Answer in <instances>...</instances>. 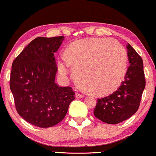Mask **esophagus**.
Listing matches in <instances>:
<instances>
[{
  "label": "esophagus",
  "mask_w": 156,
  "mask_h": 156,
  "mask_svg": "<svg viewBox=\"0 0 156 156\" xmlns=\"http://www.w3.org/2000/svg\"><path fill=\"white\" fill-rule=\"evenodd\" d=\"M75 96H76V98H83V95H82V94H78V93H76V95H75Z\"/></svg>",
  "instance_id": "34e87169"
}]
</instances>
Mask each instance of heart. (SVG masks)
Returning a JSON list of instances; mask_svg holds the SVG:
<instances>
[{"label":"heart","instance_id":"1","mask_svg":"<svg viewBox=\"0 0 156 156\" xmlns=\"http://www.w3.org/2000/svg\"><path fill=\"white\" fill-rule=\"evenodd\" d=\"M64 56L65 59L58 61L60 76H68L70 65L75 69L78 81L97 96L115 91L127 73V52L114 39L89 38L76 41L67 47Z\"/></svg>","mask_w":156,"mask_h":156}]
</instances>
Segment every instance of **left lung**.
I'll return each instance as SVG.
<instances>
[{
  "label": "left lung",
  "instance_id": "obj_1",
  "mask_svg": "<svg viewBox=\"0 0 156 156\" xmlns=\"http://www.w3.org/2000/svg\"><path fill=\"white\" fill-rule=\"evenodd\" d=\"M127 50L129 66L125 80L111 95L98 98L94 112L96 118L109 125L125 121L137 111L145 87L141 57L129 43Z\"/></svg>",
  "mask_w": 156,
  "mask_h": 156
}]
</instances>
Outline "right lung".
Instances as JSON below:
<instances>
[{
  "label": "right lung",
  "mask_w": 156,
  "mask_h": 156,
  "mask_svg": "<svg viewBox=\"0 0 156 156\" xmlns=\"http://www.w3.org/2000/svg\"><path fill=\"white\" fill-rule=\"evenodd\" d=\"M64 39L37 37L13 62L10 88L16 109L23 119L37 127L58 124L75 99L71 87H60L55 83V53Z\"/></svg>",
  "instance_id": "obj_1"
}]
</instances>
